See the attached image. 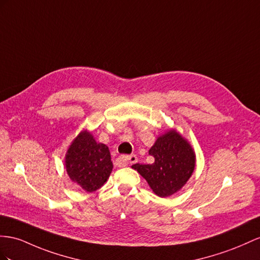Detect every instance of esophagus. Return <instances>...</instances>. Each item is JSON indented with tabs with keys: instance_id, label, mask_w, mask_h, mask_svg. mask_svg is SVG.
I'll return each mask as SVG.
<instances>
[{
	"instance_id": "1",
	"label": "esophagus",
	"mask_w": 260,
	"mask_h": 260,
	"mask_svg": "<svg viewBox=\"0 0 260 260\" xmlns=\"http://www.w3.org/2000/svg\"><path fill=\"white\" fill-rule=\"evenodd\" d=\"M119 159H121V160H122L123 162H126V164H128V165H133V164H135V162L137 161V157H136V155H131V156H121V157H119Z\"/></svg>"
}]
</instances>
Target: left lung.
Listing matches in <instances>:
<instances>
[{
    "label": "left lung",
    "instance_id": "8db88e82",
    "mask_svg": "<svg viewBox=\"0 0 260 260\" xmlns=\"http://www.w3.org/2000/svg\"><path fill=\"white\" fill-rule=\"evenodd\" d=\"M154 164L132 167L141 174L155 193L169 197L180 190L189 180L196 166V156L191 146L175 131L158 137L149 150Z\"/></svg>",
    "mask_w": 260,
    "mask_h": 260
}]
</instances>
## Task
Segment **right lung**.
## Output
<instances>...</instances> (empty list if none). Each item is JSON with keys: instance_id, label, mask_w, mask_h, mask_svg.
Masks as SVG:
<instances>
[{"instance_id": "1", "label": "right lung", "mask_w": 260, "mask_h": 260, "mask_svg": "<svg viewBox=\"0 0 260 260\" xmlns=\"http://www.w3.org/2000/svg\"><path fill=\"white\" fill-rule=\"evenodd\" d=\"M66 169L71 180L83 190H98L108 180L113 169L109 147L96 143L90 133L82 132L67 152Z\"/></svg>"}]
</instances>
